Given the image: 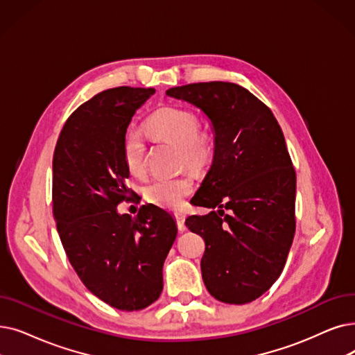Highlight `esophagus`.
<instances>
[{"label": "esophagus", "mask_w": 355, "mask_h": 355, "mask_svg": "<svg viewBox=\"0 0 355 355\" xmlns=\"http://www.w3.org/2000/svg\"><path fill=\"white\" fill-rule=\"evenodd\" d=\"M175 220H177V226H178V230L180 232H184L186 230V216H184L182 213H175Z\"/></svg>", "instance_id": "obj_1"}]
</instances>
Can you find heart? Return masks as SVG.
<instances>
[{
	"label": "heart",
	"mask_w": 355,
	"mask_h": 355,
	"mask_svg": "<svg viewBox=\"0 0 355 355\" xmlns=\"http://www.w3.org/2000/svg\"><path fill=\"white\" fill-rule=\"evenodd\" d=\"M148 130L162 139L178 144L180 162L194 169H203L214 153L213 135L200 128L194 112L180 107H162L148 120ZM123 159L133 175H142L146 169V145L144 135L130 128L123 137ZM194 191V177L190 169H182L174 177H157L145 189L150 203L165 209H180Z\"/></svg>",
	"instance_id": "heart-1"
}]
</instances>
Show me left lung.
<instances>
[{
	"label": "left lung",
	"instance_id": "8db88e82",
	"mask_svg": "<svg viewBox=\"0 0 355 355\" xmlns=\"http://www.w3.org/2000/svg\"><path fill=\"white\" fill-rule=\"evenodd\" d=\"M166 96L198 107L214 130L213 162L191 203L218 210L186 219L206 243V288L223 303H250L280 277L296 230V173L282 128L238 84L197 83Z\"/></svg>",
	"mask_w": 355,
	"mask_h": 355
}]
</instances>
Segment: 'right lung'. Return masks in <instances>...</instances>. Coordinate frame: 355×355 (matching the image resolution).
<instances>
[{"instance_id":"right-lung-1","label":"right lung","mask_w":355,"mask_h":355,"mask_svg":"<svg viewBox=\"0 0 355 355\" xmlns=\"http://www.w3.org/2000/svg\"><path fill=\"white\" fill-rule=\"evenodd\" d=\"M153 92H98L65 121L52 162L53 218L71 266L92 295L128 312L159 297L164 261L177 238L174 218L155 205L142 206L135 218L116 209L133 194L123 137Z\"/></svg>"}]
</instances>
